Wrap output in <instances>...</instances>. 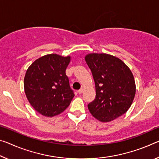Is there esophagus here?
Returning a JSON list of instances; mask_svg holds the SVG:
<instances>
[{
	"label": "esophagus",
	"mask_w": 159,
	"mask_h": 159,
	"mask_svg": "<svg viewBox=\"0 0 159 159\" xmlns=\"http://www.w3.org/2000/svg\"><path fill=\"white\" fill-rule=\"evenodd\" d=\"M83 92H84V89H83L78 90V93H79V94H81Z\"/></svg>",
	"instance_id": "obj_1"
}]
</instances>
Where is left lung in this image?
Masks as SVG:
<instances>
[{
	"label": "left lung",
	"mask_w": 159,
	"mask_h": 159,
	"mask_svg": "<svg viewBox=\"0 0 159 159\" xmlns=\"http://www.w3.org/2000/svg\"><path fill=\"white\" fill-rule=\"evenodd\" d=\"M95 85V100L88 105L91 115L102 122H110L129 110L136 93L129 68L119 58L92 53L85 57Z\"/></svg>",
	"instance_id": "obj_1"
}]
</instances>
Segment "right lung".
<instances>
[{"label": "right lung", "mask_w": 159, "mask_h": 159, "mask_svg": "<svg viewBox=\"0 0 159 159\" xmlns=\"http://www.w3.org/2000/svg\"><path fill=\"white\" fill-rule=\"evenodd\" d=\"M70 57L47 54L27 69L24 89L30 105L39 114L54 117L69 107L74 94L70 89L66 69Z\"/></svg>", "instance_id": "add662e5"}]
</instances>
